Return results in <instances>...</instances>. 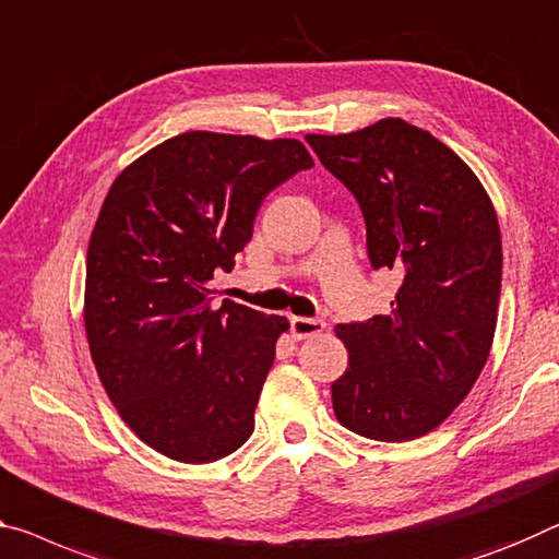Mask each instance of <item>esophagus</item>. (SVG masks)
<instances>
[{
	"mask_svg": "<svg viewBox=\"0 0 559 559\" xmlns=\"http://www.w3.org/2000/svg\"><path fill=\"white\" fill-rule=\"evenodd\" d=\"M325 328L321 318H306V316H294L290 318V333L294 338H311V335H318Z\"/></svg>",
	"mask_w": 559,
	"mask_h": 559,
	"instance_id": "esophagus-1",
	"label": "esophagus"
}]
</instances>
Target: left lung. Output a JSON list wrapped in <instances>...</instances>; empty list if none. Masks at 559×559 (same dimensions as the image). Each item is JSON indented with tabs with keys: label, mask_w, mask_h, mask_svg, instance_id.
<instances>
[{
	"label": "left lung",
	"mask_w": 559,
	"mask_h": 559,
	"mask_svg": "<svg viewBox=\"0 0 559 559\" xmlns=\"http://www.w3.org/2000/svg\"><path fill=\"white\" fill-rule=\"evenodd\" d=\"M306 141L358 201L370 265L401 278L391 313L338 325L350 358L331 385L335 418L370 440L420 438L463 403L490 353L498 216L471 166L403 119Z\"/></svg>",
	"instance_id": "obj_1"
}]
</instances>
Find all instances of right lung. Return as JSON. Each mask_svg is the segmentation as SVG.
<instances>
[{"mask_svg":"<svg viewBox=\"0 0 559 559\" xmlns=\"http://www.w3.org/2000/svg\"><path fill=\"white\" fill-rule=\"evenodd\" d=\"M313 166L296 139L189 131L123 168L86 253L84 325L123 423L166 457L214 463L253 432L286 331L209 281L253 236L263 199Z\"/></svg>","mask_w":559,"mask_h":559,"instance_id":"obj_1","label":"right lung"}]
</instances>
